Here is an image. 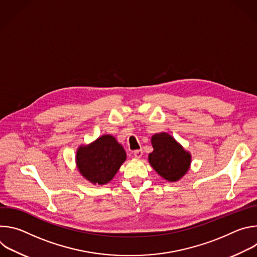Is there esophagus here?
Here are the masks:
<instances>
[{"mask_svg": "<svg viewBox=\"0 0 257 257\" xmlns=\"http://www.w3.org/2000/svg\"><path fill=\"white\" fill-rule=\"evenodd\" d=\"M142 155H143V152H142V150H137V151H134V157H135L136 159H140V158L142 157Z\"/></svg>", "mask_w": 257, "mask_h": 257, "instance_id": "1", "label": "esophagus"}]
</instances>
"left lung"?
<instances>
[{"label":"left lung","mask_w":257,"mask_h":257,"mask_svg":"<svg viewBox=\"0 0 257 257\" xmlns=\"http://www.w3.org/2000/svg\"><path fill=\"white\" fill-rule=\"evenodd\" d=\"M152 144L154 152L149 155V162L161 177L176 182L188 172L191 155L170 134H155L152 137Z\"/></svg>","instance_id":"obj_1"}]
</instances>
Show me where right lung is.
Here are the masks:
<instances>
[{
    "mask_svg": "<svg viewBox=\"0 0 257 257\" xmlns=\"http://www.w3.org/2000/svg\"><path fill=\"white\" fill-rule=\"evenodd\" d=\"M123 146L112 135H102L76 152V165L80 174L92 184L103 185L117 174L126 161Z\"/></svg>",
    "mask_w": 257,
    "mask_h": 257,
    "instance_id": "1",
    "label": "right lung"
}]
</instances>
